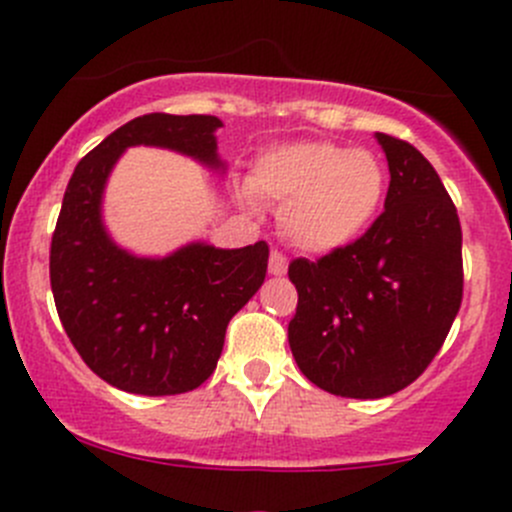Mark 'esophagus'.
<instances>
[{
    "label": "esophagus",
    "mask_w": 512,
    "mask_h": 512,
    "mask_svg": "<svg viewBox=\"0 0 512 512\" xmlns=\"http://www.w3.org/2000/svg\"><path fill=\"white\" fill-rule=\"evenodd\" d=\"M287 272V257L282 255V252H277V250H272V255H270V275H275V277H282Z\"/></svg>",
    "instance_id": "esophagus-1"
}]
</instances>
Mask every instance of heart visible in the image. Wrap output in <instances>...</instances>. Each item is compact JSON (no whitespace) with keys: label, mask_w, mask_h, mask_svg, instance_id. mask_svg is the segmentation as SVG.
Wrapping results in <instances>:
<instances>
[{"label":"heart","mask_w":512,"mask_h":512,"mask_svg":"<svg viewBox=\"0 0 512 512\" xmlns=\"http://www.w3.org/2000/svg\"><path fill=\"white\" fill-rule=\"evenodd\" d=\"M386 195V170L364 148L297 141L270 148L252 163L245 200L282 203L280 225L299 250L334 252L374 223Z\"/></svg>","instance_id":"1"}]
</instances>
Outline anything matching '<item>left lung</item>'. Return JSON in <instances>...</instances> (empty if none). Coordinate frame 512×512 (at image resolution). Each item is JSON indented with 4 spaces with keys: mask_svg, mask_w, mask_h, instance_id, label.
<instances>
[{
    "mask_svg": "<svg viewBox=\"0 0 512 512\" xmlns=\"http://www.w3.org/2000/svg\"><path fill=\"white\" fill-rule=\"evenodd\" d=\"M389 160L384 213L352 245L289 262L297 314L287 329L312 384L347 399L406 389L443 347L461 309L456 205L411 143L376 133Z\"/></svg>",
    "mask_w": 512,
    "mask_h": 512,
    "instance_id": "obj_1",
    "label": "left lung"
}]
</instances>
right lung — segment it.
I'll return each instance as SVG.
<instances>
[{
    "label": "right lung",
    "mask_w": 512,
    "mask_h": 512,
    "mask_svg": "<svg viewBox=\"0 0 512 512\" xmlns=\"http://www.w3.org/2000/svg\"><path fill=\"white\" fill-rule=\"evenodd\" d=\"M220 126L215 116H138L86 153L66 185L49 255L56 312L86 366L128 394L198 389L218 366L230 319L265 282V240L240 250L190 242L168 257H136L103 227V188L126 148H168L223 170Z\"/></svg>",
    "instance_id": "add662e5"
}]
</instances>
